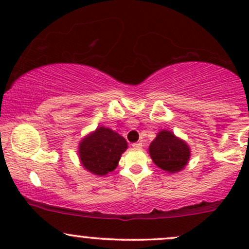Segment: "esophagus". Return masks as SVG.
Masks as SVG:
<instances>
[{
	"mask_svg": "<svg viewBox=\"0 0 249 249\" xmlns=\"http://www.w3.org/2000/svg\"><path fill=\"white\" fill-rule=\"evenodd\" d=\"M132 147L136 148V150H139V148L142 147V142H133Z\"/></svg>",
	"mask_w": 249,
	"mask_h": 249,
	"instance_id": "1",
	"label": "esophagus"
}]
</instances>
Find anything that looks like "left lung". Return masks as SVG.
<instances>
[{
  "instance_id": "1",
  "label": "left lung",
  "mask_w": 249,
  "mask_h": 249,
  "mask_svg": "<svg viewBox=\"0 0 249 249\" xmlns=\"http://www.w3.org/2000/svg\"><path fill=\"white\" fill-rule=\"evenodd\" d=\"M154 164L168 173H177L187 165L191 151L184 141L173 132L162 130L148 147Z\"/></svg>"
}]
</instances>
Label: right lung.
<instances>
[{"label": "right lung", "instance_id": "obj_1", "mask_svg": "<svg viewBox=\"0 0 249 249\" xmlns=\"http://www.w3.org/2000/svg\"><path fill=\"white\" fill-rule=\"evenodd\" d=\"M78 148L83 167L96 176H105L117 167L127 142L115 131L99 126L79 142Z\"/></svg>", "mask_w": 249, "mask_h": 249}]
</instances>
